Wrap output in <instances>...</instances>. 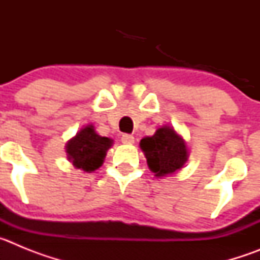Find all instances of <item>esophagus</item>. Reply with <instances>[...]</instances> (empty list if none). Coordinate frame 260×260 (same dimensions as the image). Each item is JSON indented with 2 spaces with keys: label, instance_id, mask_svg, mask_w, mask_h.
<instances>
[{
  "label": "esophagus",
  "instance_id": "1",
  "mask_svg": "<svg viewBox=\"0 0 260 260\" xmlns=\"http://www.w3.org/2000/svg\"><path fill=\"white\" fill-rule=\"evenodd\" d=\"M121 142H122L123 144H126V146H130V144L134 143V137L130 134H123L122 137H121Z\"/></svg>",
  "mask_w": 260,
  "mask_h": 260
}]
</instances>
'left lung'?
Returning a JSON list of instances; mask_svg holds the SVG:
<instances>
[{"instance_id":"obj_1","label":"left lung","mask_w":260,"mask_h":260,"mask_svg":"<svg viewBox=\"0 0 260 260\" xmlns=\"http://www.w3.org/2000/svg\"><path fill=\"white\" fill-rule=\"evenodd\" d=\"M147 165L156 177H165L181 171L189 158L185 139L171 126H161L152 137H144L139 143Z\"/></svg>"}]
</instances>
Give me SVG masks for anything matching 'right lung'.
<instances>
[{
    "label": "right lung",
    "instance_id": "1",
    "mask_svg": "<svg viewBox=\"0 0 260 260\" xmlns=\"http://www.w3.org/2000/svg\"><path fill=\"white\" fill-rule=\"evenodd\" d=\"M112 144L110 138L99 135L93 125H87L66 143L68 160L77 169L91 173L102 167Z\"/></svg>",
    "mask_w": 260,
    "mask_h": 260
}]
</instances>
